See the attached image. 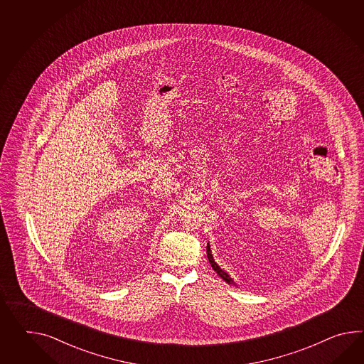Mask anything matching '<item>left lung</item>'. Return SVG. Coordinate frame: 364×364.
<instances>
[{
    "label": "left lung",
    "mask_w": 364,
    "mask_h": 364,
    "mask_svg": "<svg viewBox=\"0 0 364 364\" xmlns=\"http://www.w3.org/2000/svg\"><path fill=\"white\" fill-rule=\"evenodd\" d=\"M206 254H208V259H209V263L212 264V268H213L214 271L218 274V275L221 276L222 279L226 282L228 284H231V285H235L234 283V280L231 279L230 275L228 274V272H225V271H222L221 267L218 266L217 263H215V260H214L213 255H212V250H210V245L208 243L206 245Z\"/></svg>",
    "instance_id": "left-lung-1"
}]
</instances>
